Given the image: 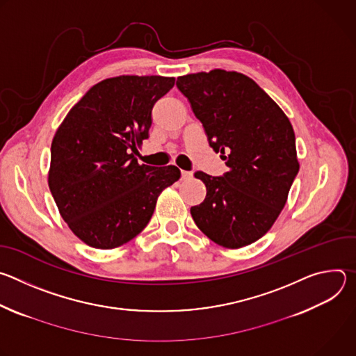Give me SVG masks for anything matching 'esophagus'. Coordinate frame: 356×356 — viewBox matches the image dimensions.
<instances>
[{
	"instance_id": "1",
	"label": "esophagus",
	"mask_w": 356,
	"mask_h": 356,
	"mask_svg": "<svg viewBox=\"0 0 356 356\" xmlns=\"http://www.w3.org/2000/svg\"><path fill=\"white\" fill-rule=\"evenodd\" d=\"M191 177V172H187V170H181V179L183 180H187Z\"/></svg>"
}]
</instances>
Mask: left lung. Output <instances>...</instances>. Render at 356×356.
Here are the masks:
<instances>
[{"mask_svg":"<svg viewBox=\"0 0 356 356\" xmlns=\"http://www.w3.org/2000/svg\"><path fill=\"white\" fill-rule=\"evenodd\" d=\"M176 86L228 166L220 177L194 173L207 195L191 207V217L224 248L250 245L272 228L298 173L293 127L275 101L242 73L216 69L186 74Z\"/></svg>","mask_w":356,"mask_h":356,"instance_id":"left-lung-1","label":"left lung"}]
</instances>
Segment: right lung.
Instances as JSON below:
<instances>
[{
	"mask_svg": "<svg viewBox=\"0 0 356 356\" xmlns=\"http://www.w3.org/2000/svg\"><path fill=\"white\" fill-rule=\"evenodd\" d=\"M175 77L118 76L92 86L69 111L50 147L47 183L73 234L97 249L135 238L159 194L180 179L170 165H139L136 146L149 136L152 108Z\"/></svg>",
	"mask_w": 356,
	"mask_h": 356,
	"instance_id": "obj_1",
	"label": "right lung"
}]
</instances>
